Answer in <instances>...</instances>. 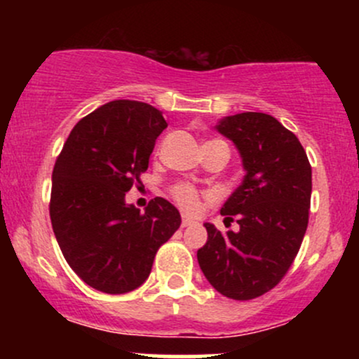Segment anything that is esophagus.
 <instances>
[{"instance_id": "obj_1", "label": "esophagus", "mask_w": 359, "mask_h": 359, "mask_svg": "<svg viewBox=\"0 0 359 359\" xmlns=\"http://www.w3.org/2000/svg\"><path fill=\"white\" fill-rule=\"evenodd\" d=\"M197 221H194L192 217H189V216H184L182 217V228H187V226H192V224H196Z\"/></svg>"}]
</instances>
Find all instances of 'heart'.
I'll use <instances>...</instances> for the list:
<instances>
[{
  "mask_svg": "<svg viewBox=\"0 0 359 359\" xmlns=\"http://www.w3.org/2000/svg\"><path fill=\"white\" fill-rule=\"evenodd\" d=\"M172 194H174V199L179 203L180 208H184L185 211H189V212L199 211L201 194L197 192L196 189L180 184V185H177V187H174Z\"/></svg>",
  "mask_w": 359,
  "mask_h": 359,
  "instance_id": "1",
  "label": "heart"
}]
</instances>
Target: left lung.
Returning <instances> with one entry per match:
<instances>
[{"instance_id": "1", "label": "left lung", "mask_w": 359, "mask_h": 359, "mask_svg": "<svg viewBox=\"0 0 359 359\" xmlns=\"http://www.w3.org/2000/svg\"><path fill=\"white\" fill-rule=\"evenodd\" d=\"M231 140L245 177L221 208L240 231L205 222L208 243L197 262L224 297L251 300L273 288L297 257L309 222L312 168L299 138L265 113H240L217 121Z\"/></svg>"}]
</instances>
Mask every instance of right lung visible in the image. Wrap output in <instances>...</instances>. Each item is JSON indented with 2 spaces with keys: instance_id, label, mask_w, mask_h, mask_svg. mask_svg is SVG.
<instances>
[{
  "instance_id": "1",
  "label": "right lung",
  "mask_w": 359,
  "mask_h": 359,
  "mask_svg": "<svg viewBox=\"0 0 359 359\" xmlns=\"http://www.w3.org/2000/svg\"><path fill=\"white\" fill-rule=\"evenodd\" d=\"M165 128L162 111L147 102H106L74 126L53 167V234L69 266L104 294L142 285L156 251L182 222L162 197L145 212L125 201Z\"/></svg>"
}]
</instances>
